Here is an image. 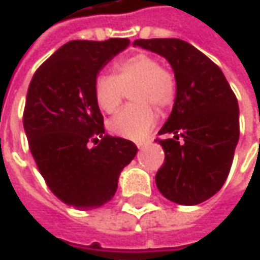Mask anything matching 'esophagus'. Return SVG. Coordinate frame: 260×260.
<instances>
[{
    "label": "esophagus",
    "instance_id": "1",
    "mask_svg": "<svg viewBox=\"0 0 260 260\" xmlns=\"http://www.w3.org/2000/svg\"><path fill=\"white\" fill-rule=\"evenodd\" d=\"M149 143H150V142H149V140H143V142H137V143H136V145H137V147H139V149H143V147H146V146L149 145Z\"/></svg>",
    "mask_w": 260,
    "mask_h": 260
}]
</instances>
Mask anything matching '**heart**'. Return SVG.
Segmentation results:
<instances>
[{
  "label": "heart",
  "instance_id": "obj_1",
  "mask_svg": "<svg viewBox=\"0 0 260 260\" xmlns=\"http://www.w3.org/2000/svg\"><path fill=\"white\" fill-rule=\"evenodd\" d=\"M113 72V76L100 75L95 79V101L103 111L114 113L124 100V89L135 85L132 100L137 103L121 110L110 120L108 125L114 135L140 140L152 130L157 118L152 104L160 110L174 104L175 76L147 53H137L117 62Z\"/></svg>",
  "mask_w": 260,
  "mask_h": 260
}]
</instances>
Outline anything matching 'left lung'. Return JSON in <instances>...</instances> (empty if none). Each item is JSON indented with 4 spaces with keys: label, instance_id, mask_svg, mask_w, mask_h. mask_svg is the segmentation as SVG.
<instances>
[{
    "label": "left lung",
    "instance_id": "left-lung-1",
    "mask_svg": "<svg viewBox=\"0 0 260 260\" xmlns=\"http://www.w3.org/2000/svg\"><path fill=\"white\" fill-rule=\"evenodd\" d=\"M135 46L164 56L176 81L172 113L156 139L165 162L156 185L169 201L197 205L224 185L239 142V104L221 69L181 39H137Z\"/></svg>",
    "mask_w": 260,
    "mask_h": 260
}]
</instances>
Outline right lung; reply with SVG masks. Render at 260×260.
I'll return each mask as SVG.
<instances>
[{"label":"right lung","instance_id":"add662e5","mask_svg":"<svg viewBox=\"0 0 260 260\" xmlns=\"http://www.w3.org/2000/svg\"><path fill=\"white\" fill-rule=\"evenodd\" d=\"M128 45V39L68 42L28 85L23 124L30 152L50 191L78 210L108 203L137 153L133 142L105 135L94 95L98 72Z\"/></svg>","mask_w":260,"mask_h":260}]
</instances>
